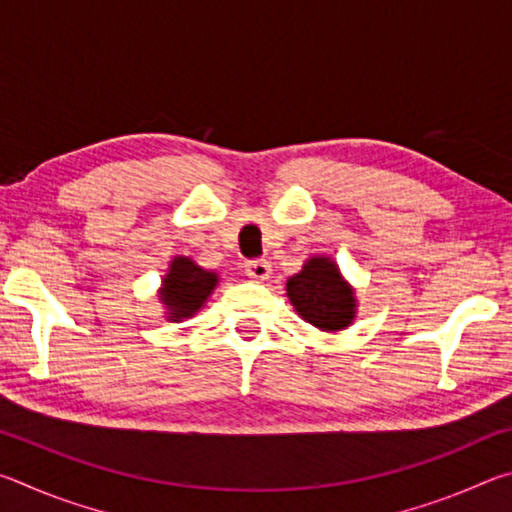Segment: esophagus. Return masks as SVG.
Listing matches in <instances>:
<instances>
[{
  "mask_svg": "<svg viewBox=\"0 0 512 512\" xmlns=\"http://www.w3.org/2000/svg\"><path fill=\"white\" fill-rule=\"evenodd\" d=\"M246 275L253 277L257 282H264L268 280V275H271V264H268L266 259H253V262H246Z\"/></svg>",
  "mask_w": 512,
  "mask_h": 512,
  "instance_id": "obj_1",
  "label": "esophagus"
}]
</instances>
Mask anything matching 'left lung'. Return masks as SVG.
Wrapping results in <instances>:
<instances>
[{"mask_svg":"<svg viewBox=\"0 0 512 512\" xmlns=\"http://www.w3.org/2000/svg\"><path fill=\"white\" fill-rule=\"evenodd\" d=\"M287 296L302 320L323 332H339L357 314L354 289L329 257H311L302 271L287 280Z\"/></svg>","mask_w":512,"mask_h":512,"instance_id":"obj_1","label":"left lung"}]
</instances>
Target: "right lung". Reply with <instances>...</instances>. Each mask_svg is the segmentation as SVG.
I'll list each match as a JSON object with an SVG mask.
<instances>
[{
  "label": "right lung",
  "instance_id": "obj_1",
  "mask_svg": "<svg viewBox=\"0 0 512 512\" xmlns=\"http://www.w3.org/2000/svg\"><path fill=\"white\" fill-rule=\"evenodd\" d=\"M219 275L198 266L189 257H173L162 280L160 300L167 307V320L192 318L214 291Z\"/></svg>",
  "mask_w": 512,
  "mask_h": 512
}]
</instances>
